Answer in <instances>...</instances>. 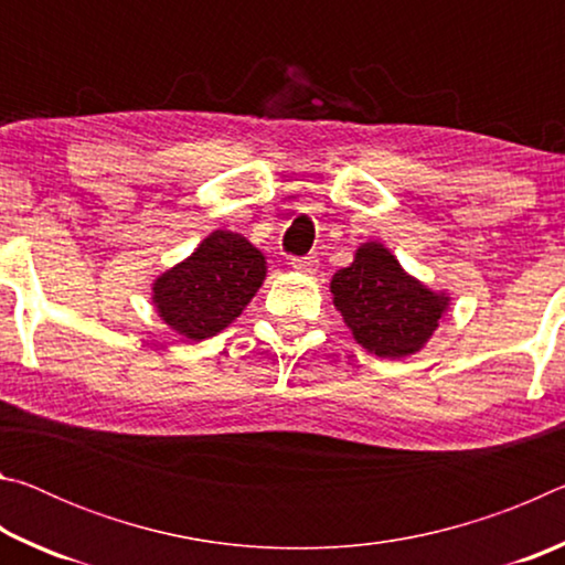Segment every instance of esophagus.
<instances>
[{
  "instance_id": "esophagus-1",
  "label": "esophagus",
  "mask_w": 565,
  "mask_h": 565,
  "mask_svg": "<svg viewBox=\"0 0 565 565\" xmlns=\"http://www.w3.org/2000/svg\"><path fill=\"white\" fill-rule=\"evenodd\" d=\"M291 266L296 271H303V274H313L319 269V256H313V254H309V256H294L291 259Z\"/></svg>"
}]
</instances>
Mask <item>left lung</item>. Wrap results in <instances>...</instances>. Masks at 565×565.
Returning <instances> with one entry per match:
<instances>
[{
    "label": "left lung",
    "instance_id": "obj_1",
    "mask_svg": "<svg viewBox=\"0 0 565 565\" xmlns=\"http://www.w3.org/2000/svg\"><path fill=\"white\" fill-rule=\"evenodd\" d=\"M331 294L356 341L381 359H401L424 347L448 303V296L428 291L374 242L333 274Z\"/></svg>",
    "mask_w": 565,
    "mask_h": 565
}]
</instances>
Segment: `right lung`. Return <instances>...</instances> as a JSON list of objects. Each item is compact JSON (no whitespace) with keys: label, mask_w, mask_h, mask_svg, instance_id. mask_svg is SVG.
<instances>
[{"label":"right lung","mask_w":565,"mask_h":565,"mask_svg":"<svg viewBox=\"0 0 565 565\" xmlns=\"http://www.w3.org/2000/svg\"><path fill=\"white\" fill-rule=\"evenodd\" d=\"M266 276L259 248L244 236L214 232L186 262L161 274L154 284V303L171 329L202 341L228 327Z\"/></svg>","instance_id":"right-lung-1"}]
</instances>
